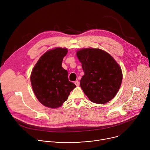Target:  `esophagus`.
Listing matches in <instances>:
<instances>
[{
    "mask_svg": "<svg viewBox=\"0 0 150 150\" xmlns=\"http://www.w3.org/2000/svg\"><path fill=\"white\" fill-rule=\"evenodd\" d=\"M74 83L76 85V86H79V81H75V82H74Z\"/></svg>",
    "mask_w": 150,
    "mask_h": 150,
    "instance_id": "esophagus-1",
    "label": "esophagus"
}]
</instances>
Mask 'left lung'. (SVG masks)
<instances>
[{
    "label": "left lung",
    "mask_w": 150,
    "mask_h": 150,
    "mask_svg": "<svg viewBox=\"0 0 150 150\" xmlns=\"http://www.w3.org/2000/svg\"><path fill=\"white\" fill-rule=\"evenodd\" d=\"M84 75L80 86L89 100L105 104L118 92L122 81L119 64L108 53L99 49H82L76 52Z\"/></svg>",
    "instance_id": "left-lung-1"
}]
</instances>
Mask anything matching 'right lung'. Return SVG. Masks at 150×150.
Listing matches in <instances>:
<instances>
[{"mask_svg": "<svg viewBox=\"0 0 150 150\" xmlns=\"http://www.w3.org/2000/svg\"><path fill=\"white\" fill-rule=\"evenodd\" d=\"M66 48L57 47L42 55L31 74L33 91L38 101L50 108H57L67 101L76 85L68 79V71L62 67Z\"/></svg>", "mask_w": 150, "mask_h": 150, "instance_id": "obj_1", "label": "right lung"}]
</instances>
